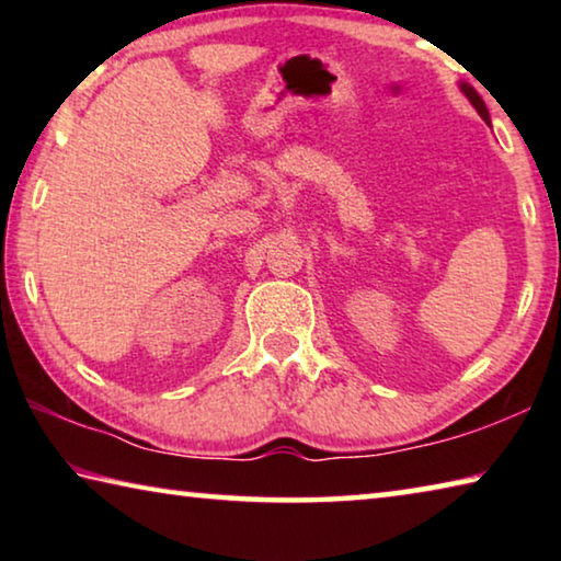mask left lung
<instances>
[{
    "label": "left lung",
    "mask_w": 561,
    "mask_h": 561,
    "mask_svg": "<svg viewBox=\"0 0 561 561\" xmlns=\"http://www.w3.org/2000/svg\"><path fill=\"white\" fill-rule=\"evenodd\" d=\"M462 93H465V96H468L470 99V103H472V106H474V111H478L480 113V116H482V121H490V116H488V108H485V101H482L480 96H478V91H474L472 87H468V83H462Z\"/></svg>",
    "instance_id": "left-lung-1"
}]
</instances>
